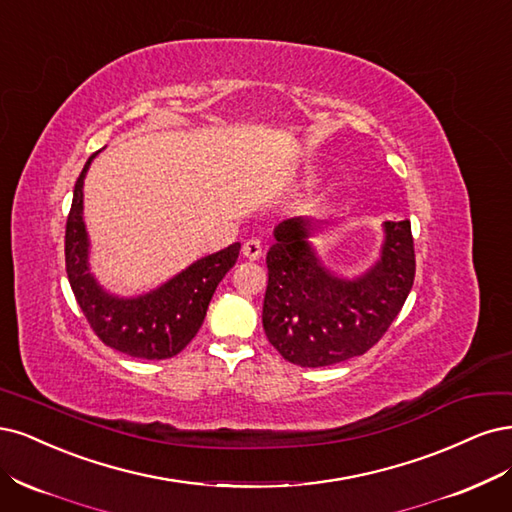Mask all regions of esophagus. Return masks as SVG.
Here are the masks:
<instances>
[{"mask_svg": "<svg viewBox=\"0 0 512 512\" xmlns=\"http://www.w3.org/2000/svg\"><path fill=\"white\" fill-rule=\"evenodd\" d=\"M261 253H263V246H261V242H259V240H255V238L246 240V242L242 244V255H244L246 259L257 261V259L261 257Z\"/></svg>", "mask_w": 512, "mask_h": 512, "instance_id": "obj_1", "label": "esophagus"}]
</instances>
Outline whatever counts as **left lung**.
<instances>
[{
    "label": "left lung",
    "instance_id": "8db88e82",
    "mask_svg": "<svg viewBox=\"0 0 512 512\" xmlns=\"http://www.w3.org/2000/svg\"><path fill=\"white\" fill-rule=\"evenodd\" d=\"M319 225L280 221L270 246L263 329L274 349L302 368L334 366L383 338L415 280L410 221H385L381 257L355 278L329 270L310 238Z\"/></svg>",
    "mask_w": 512,
    "mask_h": 512
}]
</instances>
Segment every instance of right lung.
Here are the masks:
<instances>
[{"instance_id":"right-lung-1","label":"right lung","mask_w":512,"mask_h":512,"mask_svg":"<svg viewBox=\"0 0 512 512\" xmlns=\"http://www.w3.org/2000/svg\"><path fill=\"white\" fill-rule=\"evenodd\" d=\"M97 153L87 159L76 180L65 225V272L70 287L93 332L110 349L138 359L174 357L200 332L214 289L236 266L240 242L193 261L163 285L134 298L106 291L89 270L91 244L82 219V187Z\"/></svg>"}]
</instances>
